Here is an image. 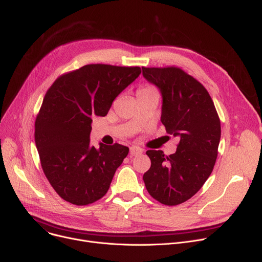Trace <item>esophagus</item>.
<instances>
[{"instance_id":"34e87169","label":"esophagus","mask_w":262,"mask_h":262,"mask_svg":"<svg viewBox=\"0 0 262 262\" xmlns=\"http://www.w3.org/2000/svg\"><path fill=\"white\" fill-rule=\"evenodd\" d=\"M143 153V149L139 146H132L130 147V155L132 156H138Z\"/></svg>"}]
</instances>
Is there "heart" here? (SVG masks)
<instances>
[{
	"label": "heart",
	"mask_w": 262,
	"mask_h": 262,
	"mask_svg": "<svg viewBox=\"0 0 262 262\" xmlns=\"http://www.w3.org/2000/svg\"><path fill=\"white\" fill-rule=\"evenodd\" d=\"M152 90H154V89H153V88H150V87H148V86H143V87H140V88L138 89V91H137V93L146 92V91H152Z\"/></svg>",
	"instance_id": "1"
}]
</instances>
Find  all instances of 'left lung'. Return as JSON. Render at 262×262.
I'll use <instances>...</instances> for the list:
<instances>
[{
    "mask_svg": "<svg viewBox=\"0 0 262 262\" xmlns=\"http://www.w3.org/2000/svg\"><path fill=\"white\" fill-rule=\"evenodd\" d=\"M142 73L161 92V123L168 134L180 139L172 155L146 150L150 168L143 181L150 196L159 203L180 205L193 196L210 176L221 123L208 91L181 68L143 67Z\"/></svg>",
    "mask_w": 262,
    "mask_h": 262,
    "instance_id": "left-lung-1",
    "label": "left lung"
}]
</instances>
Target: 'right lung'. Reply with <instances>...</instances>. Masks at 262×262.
<instances>
[{"label":"right lung","mask_w":262,"mask_h":262,"mask_svg":"<svg viewBox=\"0 0 262 262\" xmlns=\"http://www.w3.org/2000/svg\"><path fill=\"white\" fill-rule=\"evenodd\" d=\"M140 73V67L86 64L60 75L47 91L35 122V142L45 175L64 201L89 205L107 193L129 148L91 146V117H105Z\"/></svg>","instance_id":"1"}]
</instances>
